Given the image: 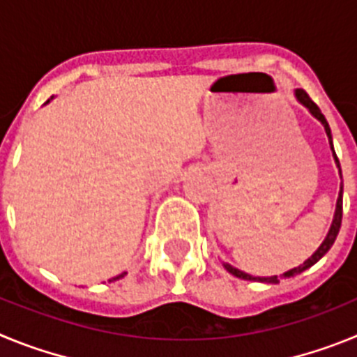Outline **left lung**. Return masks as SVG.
I'll return each instance as SVG.
<instances>
[{
	"label": "left lung",
	"instance_id": "1",
	"mask_svg": "<svg viewBox=\"0 0 357 357\" xmlns=\"http://www.w3.org/2000/svg\"><path fill=\"white\" fill-rule=\"evenodd\" d=\"M295 94H296V98H298V102L304 103V105L307 107L309 110H311V114H313L317 119H320L321 125H324V128H326V132H327V137H329L331 148H333V137H331V128H329V123H327L326 116L321 114V110L318 109L317 103H314L313 100L309 98V94L305 93L304 89H296ZM333 151H334V148H333ZM334 160H336V164H338V168H340V160H338V157H336V153H334ZM340 173H342V169H340ZM342 195H343V189H342V191H340L338 204H336V214H334V220H333V225H331L329 234H327V238L324 239V243H321L320 247H318V250L314 252V254L311 255V257H309L307 261H304V264L293 268V270L286 272L284 275H273V277H252V275H248V273L239 272V270H236V268L229 266V264H225V268H227V270H229L230 273H232V275L239 277V279L261 280V282H272V284H277V282H279V280L282 279V277H293V275H296V273H301V272H304V270H307V268H311L314 263H317V261H320L321 257H324V255H326L327 252H329V248L333 247L334 239H336V236H338L340 227H342V216H343V197H342Z\"/></svg>",
	"mask_w": 357,
	"mask_h": 357
}]
</instances>
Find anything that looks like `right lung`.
Segmentation results:
<instances>
[{
	"instance_id": "right-lung-1",
	"label": "right lung",
	"mask_w": 357,
	"mask_h": 357,
	"mask_svg": "<svg viewBox=\"0 0 357 357\" xmlns=\"http://www.w3.org/2000/svg\"><path fill=\"white\" fill-rule=\"evenodd\" d=\"M48 102H50V100H48ZM48 102H46V103H48ZM121 277L123 275H118V277H114V279H110V280H118V279H121Z\"/></svg>"
}]
</instances>
